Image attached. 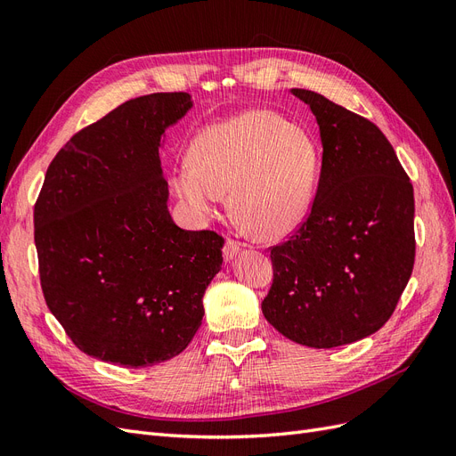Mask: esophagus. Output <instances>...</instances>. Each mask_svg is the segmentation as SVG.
Returning <instances> with one entry per match:
<instances>
[{
  "mask_svg": "<svg viewBox=\"0 0 456 456\" xmlns=\"http://www.w3.org/2000/svg\"><path fill=\"white\" fill-rule=\"evenodd\" d=\"M240 251H241V245H240L238 241L226 240V243H224V247H223V256H224L226 262H230V260H233V258L238 256Z\"/></svg>",
  "mask_w": 456,
  "mask_h": 456,
  "instance_id": "34e87169",
  "label": "esophagus"
}]
</instances>
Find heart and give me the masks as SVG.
Here are the masks:
<instances>
[{
	"mask_svg": "<svg viewBox=\"0 0 456 456\" xmlns=\"http://www.w3.org/2000/svg\"><path fill=\"white\" fill-rule=\"evenodd\" d=\"M315 176L317 148L306 129L268 110H247L198 133L173 188L201 220L230 191L243 228L260 240H281L305 223Z\"/></svg>",
	"mask_w": 456,
	"mask_h": 456,
	"instance_id": "obj_1",
	"label": "heart"
}]
</instances>
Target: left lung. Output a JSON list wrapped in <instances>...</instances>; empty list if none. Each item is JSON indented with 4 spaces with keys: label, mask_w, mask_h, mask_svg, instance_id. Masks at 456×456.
<instances>
[{
    "label": "left lung",
    "mask_w": 456,
    "mask_h": 456,
    "mask_svg": "<svg viewBox=\"0 0 456 456\" xmlns=\"http://www.w3.org/2000/svg\"><path fill=\"white\" fill-rule=\"evenodd\" d=\"M291 93L320 126L322 173L306 223L272 247L262 314L289 340L335 348L394 314L415 265V196L375 123L320 93Z\"/></svg>",
    "instance_id": "left-lung-1"
}]
</instances>
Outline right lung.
Returning <instances> with one entry per match:
<instances>
[{"label": "right lung", "mask_w": 456, "mask_h": 456, "mask_svg": "<svg viewBox=\"0 0 456 456\" xmlns=\"http://www.w3.org/2000/svg\"><path fill=\"white\" fill-rule=\"evenodd\" d=\"M194 106L188 93L123 102L51 161L34 207L51 314L87 355L129 369L181 354L203 320L224 240L178 228L159 148Z\"/></svg>", "instance_id": "1"}]
</instances>
